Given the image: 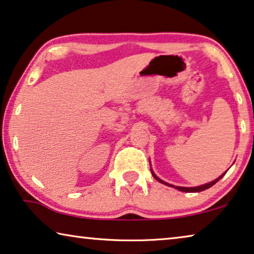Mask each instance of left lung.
<instances>
[{
	"label": "left lung",
	"instance_id": "left-lung-1",
	"mask_svg": "<svg viewBox=\"0 0 254 254\" xmlns=\"http://www.w3.org/2000/svg\"><path fill=\"white\" fill-rule=\"evenodd\" d=\"M151 173H152V175H153V178L157 180V181H159V182H161V183H164V185H166V186H170V187H174V186H171V185H168V183H166V182H164L163 180H160V179H158L157 176H156V174H154V173L152 172V170H151ZM227 172H225L223 173V174L221 175V176H219L218 179L216 180H214V181H212V182H209V183H207V185H204V186H200V187H193V188H186V187H174V188H176L178 190H180V191H185V192H199V191H203V190H205V189H208V188H211L212 186H214L216 182L219 181L220 179L222 178L223 175L226 174Z\"/></svg>",
	"mask_w": 254,
	"mask_h": 254
}]
</instances>
